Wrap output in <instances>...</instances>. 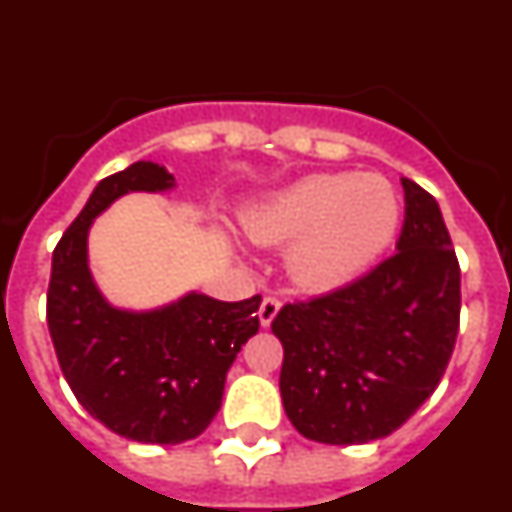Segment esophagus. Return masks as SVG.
Segmentation results:
<instances>
[{"label": "esophagus", "instance_id": "esophagus-1", "mask_svg": "<svg viewBox=\"0 0 512 512\" xmlns=\"http://www.w3.org/2000/svg\"><path fill=\"white\" fill-rule=\"evenodd\" d=\"M279 307H282V302H279L277 297H264V300H261V305H259V323H261V328H269L271 320L277 318Z\"/></svg>", "mask_w": 512, "mask_h": 512}]
</instances>
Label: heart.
<instances>
[{
  "mask_svg": "<svg viewBox=\"0 0 512 512\" xmlns=\"http://www.w3.org/2000/svg\"><path fill=\"white\" fill-rule=\"evenodd\" d=\"M402 220L397 189L379 174H310L266 194L241 215L251 241L289 243V279L310 292L356 282L392 246Z\"/></svg>",
  "mask_w": 512,
  "mask_h": 512,
  "instance_id": "b5f03b06",
  "label": "heart"
}]
</instances>
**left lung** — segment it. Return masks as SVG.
<instances>
[{"instance_id":"1","label":"left lung","mask_w":512,"mask_h":512,"mask_svg":"<svg viewBox=\"0 0 512 512\" xmlns=\"http://www.w3.org/2000/svg\"><path fill=\"white\" fill-rule=\"evenodd\" d=\"M397 253L348 287L284 305V413L310 441L390 436L441 382L461 310V271L441 207L410 179Z\"/></svg>"}]
</instances>
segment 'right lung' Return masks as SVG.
Wrapping results in <instances>:
<instances>
[{
	"mask_svg": "<svg viewBox=\"0 0 512 512\" xmlns=\"http://www.w3.org/2000/svg\"><path fill=\"white\" fill-rule=\"evenodd\" d=\"M166 166L138 161L107 176L53 251L48 330L76 400L112 433L140 443L197 438L220 410L225 374L259 330L261 295L220 302L187 292L153 310L115 307L89 269V230L130 192H169Z\"/></svg>",
	"mask_w": 512,
	"mask_h": 512,
	"instance_id": "obj_1",
	"label": "right lung"
}]
</instances>
